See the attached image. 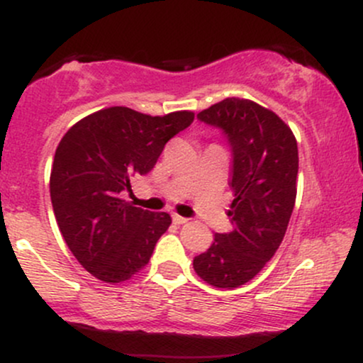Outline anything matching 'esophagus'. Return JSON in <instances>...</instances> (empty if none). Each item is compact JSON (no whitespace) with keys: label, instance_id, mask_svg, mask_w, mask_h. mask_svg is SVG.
Returning a JSON list of instances; mask_svg holds the SVG:
<instances>
[{"label":"esophagus","instance_id":"34e87169","mask_svg":"<svg viewBox=\"0 0 363 363\" xmlns=\"http://www.w3.org/2000/svg\"><path fill=\"white\" fill-rule=\"evenodd\" d=\"M172 220H174V223H176V225L187 223V218H184V216H181V215H177V213L172 215Z\"/></svg>","mask_w":363,"mask_h":363}]
</instances>
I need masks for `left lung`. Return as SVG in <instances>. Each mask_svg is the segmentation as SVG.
<instances>
[{
	"label": "left lung",
	"instance_id": "obj_1",
	"mask_svg": "<svg viewBox=\"0 0 363 363\" xmlns=\"http://www.w3.org/2000/svg\"><path fill=\"white\" fill-rule=\"evenodd\" d=\"M198 118L227 135L234 201L232 230L215 234L193 268L208 285L230 290L252 280L285 237L297 196V140L280 116L249 99H223Z\"/></svg>",
	"mask_w": 363,
	"mask_h": 363
}]
</instances>
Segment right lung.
I'll list each match as a JSON object with an SVG mask.
<instances>
[{
	"label": "right lung",
	"mask_w": 363,
	"mask_h": 363,
	"mask_svg": "<svg viewBox=\"0 0 363 363\" xmlns=\"http://www.w3.org/2000/svg\"><path fill=\"white\" fill-rule=\"evenodd\" d=\"M193 119V111L150 116L116 106L80 119L61 138L49 179L54 215L69 251L97 280L126 281L148 264L172 220L121 193Z\"/></svg>",
	"instance_id": "right-lung-1"
}]
</instances>
